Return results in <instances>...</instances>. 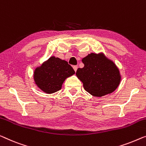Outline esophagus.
<instances>
[{
	"instance_id": "1",
	"label": "esophagus",
	"mask_w": 146,
	"mask_h": 146,
	"mask_svg": "<svg viewBox=\"0 0 146 146\" xmlns=\"http://www.w3.org/2000/svg\"><path fill=\"white\" fill-rule=\"evenodd\" d=\"M73 69H74V71H77V68H78V67L77 66H74L73 67Z\"/></svg>"
}]
</instances>
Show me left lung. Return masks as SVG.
Masks as SVG:
<instances>
[{
	"label": "left lung",
	"instance_id": "1",
	"mask_svg": "<svg viewBox=\"0 0 146 146\" xmlns=\"http://www.w3.org/2000/svg\"><path fill=\"white\" fill-rule=\"evenodd\" d=\"M82 62L84 66L77 69L76 75L91 95L102 97L111 94L120 84L119 68L104 53H90L82 58Z\"/></svg>",
	"mask_w": 146,
	"mask_h": 146
}]
</instances>
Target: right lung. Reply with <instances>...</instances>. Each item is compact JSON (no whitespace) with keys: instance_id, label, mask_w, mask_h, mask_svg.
Returning a JSON list of instances; mask_svg holds the SVG:
<instances>
[{"instance_id":"1","label":"right lung","mask_w":146,"mask_h":146,"mask_svg":"<svg viewBox=\"0 0 146 146\" xmlns=\"http://www.w3.org/2000/svg\"><path fill=\"white\" fill-rule=\"evenodd\" d=\"M75 73L73 67L66 61L51 56L36 67L33 79L41 90L46 94H52L60 90L65 80Z\"/></svg>"}]
</instances>
